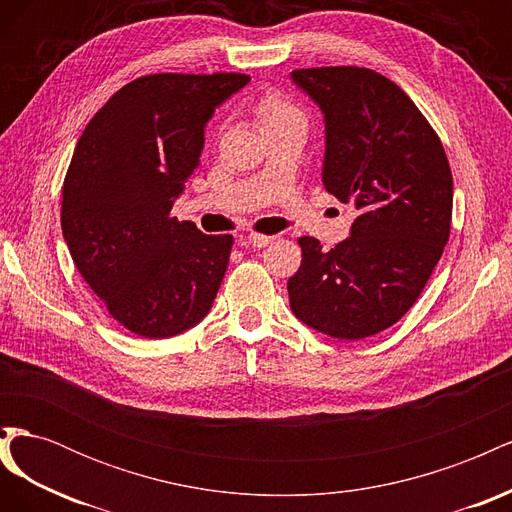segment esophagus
Wrapping results in <instances>:
<instances>
[{
  "mask_svg": "<svg viewBox=\"0 0 512 512\" xmlns=\"http://www.w3.org/2000/svg\"><path fill=\"white\" fill-rule=\"evenodd\" d=\"M275 237L271 235H258V232H250V235L245 237V243H250L252 247H267L269 243H273Z\"/></svg>",
  "mask_w": 512,
  "mask_h": 512,
  "instance_id": "esophagus-1",
  "label": "esophagus"
}]
</instances>
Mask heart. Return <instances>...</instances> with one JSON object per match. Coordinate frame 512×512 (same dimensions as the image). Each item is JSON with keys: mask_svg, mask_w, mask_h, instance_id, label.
I'll list each match as a JSON object with an SVG mask.
<instances>
[{"mask_svg": "<svg viewBox=\"0 0 512 512\" xmlns=\"http://www.w3.org/2000/svg\"><path fill=\"white\" fill-rule=\"evenodd\" d=\"M256 119L260 130H267L292 119H303V115L288 98L280 94H265L256 104Z\"/></svg>", "mask_w": 512, "mask_h": 512, "instance_id": "1", "label": "heart"}]
</instances>
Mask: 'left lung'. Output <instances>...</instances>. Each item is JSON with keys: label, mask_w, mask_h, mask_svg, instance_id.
Returning <instances> with one entry per match:
<instances>
[{"label": "left lung", "mask_w": 512, "mask_h": 512, "mask_svg": "<svg viewBox=\"0 0 512 512\" xmlns=\"http://www.w3.org/2000/svg\"><path fill=\"white\" fill-rule=\"evenodd\" d=\"M290 76L324 115V188L359 211L329 252L299 239L290 307L314 331L363 339L393 327L438 265L451 235V166L429 121L386 76L356 66Z\"/></svg>", "instance_id": "1"}]
</instances>
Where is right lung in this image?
<instances>
[{
    "mask_svg": "<svg viewBox=\"0 0 512 512\" xmlns=\"http://www.w3.org/2000/svg\"><path fill=\"white\" fill-rule=\"evenodd\" d=\"M250 83L235 72L149 74L87 123L64 181L61 232L76 269L128 331L164 339L213 305L230 235L170 215L200 164L213 111Z\"/></svg>",
    "mask_w": 512,
    "mask_h": 512,
    "instance_id": "obj_1",
    "label": "right lung"
}]
</instances>
